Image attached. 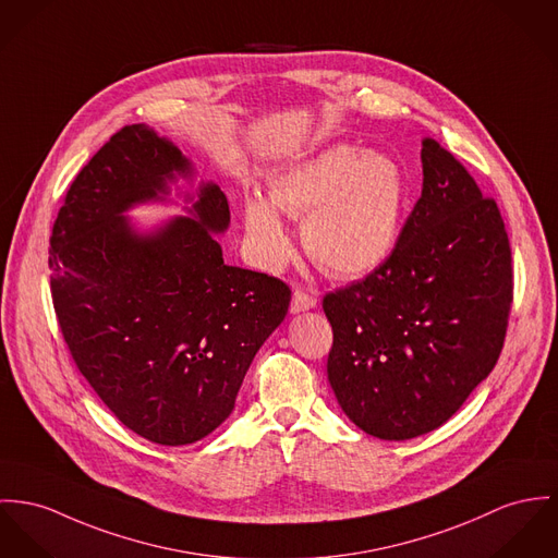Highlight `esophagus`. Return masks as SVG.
Instances as JSON below:
<instances>
[{
  "label": "esophagus",
  "mask_w": 558,
  "mask_h": 558,
  "mask_svg": "<svg viewBox=\"0 0 558 558\" xmlns=\"http://www.w3.org/2000/svg\"><path fill=\"white\" fill-rule=\"evenodd\" d=\"M312 307H316V298H314L312 293H307V291H301V289H298V291L293 293L291 312H293V314H298V312H305V310H312Z\"/></svg>",
  "instance_id": "esophagus-1"
}]
</instances>
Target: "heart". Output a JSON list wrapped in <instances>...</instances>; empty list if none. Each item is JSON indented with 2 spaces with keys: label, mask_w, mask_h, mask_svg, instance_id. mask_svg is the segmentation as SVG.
Wrapping results in <instances>:
<instances>
[{
  "label": "heart",
  "mask_w": 558,
  "mask_h": 558,
  "mask_svg": "<svg viewBox=\"0 0 558 558\" xmlns=\"http://www.w3.org/2000/svg\"><path fill=\"white\" fill-rule=\"evenodd\" d=\"M269 201L248 195L244 229L258 260L278 267L291 253L282 215L303 220L301 238L325 271L354 278L380 267L399 240L408 180L380 153L336 144L269 178Z\"/></svg>",
  "instance_id": "1"
}]
</instances>
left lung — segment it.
I'll return each mask as SVG.
<instances>
[{
	"label": "left lung",
	"mask_w": 558,
	"mask_h": 558,
	"mask_svg": "<svg viewBox=\"0 0 558 558\" xmlns=\"http://www.w3.org/2000/svg\"><path fill=\"white\" fill-rule=\"evenodd\" d=\"M423 193L380 267L323 300L327 376L345 416L390 441L441 427L495 367L514 300L497 202L433 137Z\"/></svg>",
	"instance_id": "8db88e82"
}]
</instances>
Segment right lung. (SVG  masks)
<instances>
[{"instance_id":"right-lung-1","label":"right lung","mask_w":558,"mask_h":558,"mask_svg":"<svg viewBox=\"0 0 558 558\" xmlns=\"http://www.w3.org/2000/svg\"><path fill=\"white\" fill-rule=\"evenodd\" d=\"M193 166L146 125L117 131L74 178L52 225L50 293L63 340L86 383L140 437L193 444L225 423L291 289L227 265L213 233L229 227L215 182L195 218L137 233L131 206L168 195Z\"/></svg>"}]
</instances>
